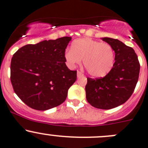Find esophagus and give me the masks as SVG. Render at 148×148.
<instances>
[{"label": "esophagus", "mask_w": 148, "mask_h": 148, "mask_svg": "<svg viewBox=\"0 0 148 148\" xmlns=\"http://www.w3.org/2000/svg\"><path fill=\"white\" fill-rule=\"evenodd\" d=\"M83 75H84V74H83L82 73H81V72L79 71L77 72V77H78V78H80V77L83 76Z\"/></svg>", "instance_id": "1"}]
</instances>
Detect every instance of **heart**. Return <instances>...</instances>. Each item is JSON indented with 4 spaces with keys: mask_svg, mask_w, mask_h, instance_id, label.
I'll use <instances>...</instances> for the list:
<instances>
[{
    "mask_svg": "<svg viewBox=\"0 0 148 148\" xmlns=\"http://www.w3.org/2000/svg\"><path fill=\"white\" fill-rule=\"evenodd\" d=\"M64 59L70 67H74L84 60V67L95 78L104 77L112 70L115 60L114 51L108 43H102L91 38L74 40L71 49L64 53Z\"/></svg>",
    "mask_w": 148,
    "mask_h": 148,
    "instance_id": "b5f03b06",
    "label": "heart"
}]
</instances>
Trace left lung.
Segmentation results:
<instances>
[{"instance_id":"1","label":"left lung","mask_w":148,"mask_h":148,"mask_svg":"<svg viewBox=\"0 0 148 148\" xmlns=\"http://www.w3.org/2000/svg\"><path fill=\"white\" fill-rule=\"evenodd\" d=\"M115 52V63L104 78H87L86 99L96 108L109 110L129 99L138 81L140 65L134 50L118 39L102 38Z\"/></svg>"}]
</instances>
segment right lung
Returning a JSON list of instances; mask_svg holds the SVG:
<instances>
[{"instance_id":"1","label":"right lung","mask_w":148,"mask_h":148,"mask_svg":"<svg viewBox=\"0 0 148 148\" xmlns=\"http://www.w3.org/2000/svg\"><path fill=\"white\" fill-rule=\"evenodd\" d=\"M70 37L43 40L22 46L11 62L14 91L29 108L45 111L61 105L77 78L65 64Z\"/></svg>"}]
</instances>
